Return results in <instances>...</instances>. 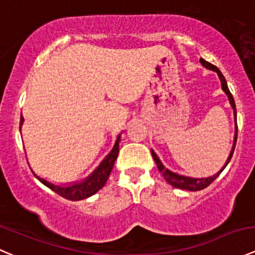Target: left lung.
<instances>
[{
	"instance_id": "8db88e82",
	"label": "left lung",
	"mask_w": 255,
	"mask_h": 255,
	"mask_svg": "<svg viewBox=\"0 0 255 255\" xmlns=\"http://www.w3.org/2000/svg\"><path fill=\"white\" fill-rule=\"evenodd\" d=\"M200 63L203 65V67L208 68V69H212V70H214V72L217 73V74H218L219 79H221V83H222V89H223L224 92H226V94L228 95L229 102H231L232 108H233V109H234V114L237 115L236 103H234L233 95H232V93L229 92L228 85H227V82H226V78L223 77V74H222V73H221V70H219L218 68L216 67V65L211 64V63H208V62H206V60L203 59V58H201ZM236 119H237V118H236ZM237 132H238V130H236V137H234L233 148H232L231 155H229V157H228V160H227V162H226V165H224V167H226V166L228 165V162H229V161H231L232 156H233L234 147H236V142H237ZM151 152H152L153 160H155L156 165H157L158 171H160V172L162 173L163 178H165V180L167 181V182L170 183L171 186H173V187H176V188H181V190H187V191H201V190H203V188L208 187V186H210L211 183H212L213 181L216 180V178L218 177L219 175H221L222 171L224 170V167H223L221 171H219L218 173H217V175L212 176V177H207V178L186 177V176L177 175V173H175V172H172V171H170V170H167V168H165V166H163L162 163H161V161L158 160V157H157V156H156V153L153 152V151H151Z\"/></svg>"
}]
</instances>
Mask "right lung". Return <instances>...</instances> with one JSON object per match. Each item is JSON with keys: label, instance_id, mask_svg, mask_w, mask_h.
I'll use <instances>...</instances> for the list:
<instances>
[{"label": "right lung", "instance_id": "obj_1", "mask_svg": "<svg viewBox=\"0 0 255 255\" xmlns=\"http://www.w3.org/2000/svg\"><path fill=\"white\" fill-rule=\"evenodd\" d=\"M22 122H23V117H21V123H19V130H21V125ZM119 142H120V137H118L117 142H115L114 148L112 150V152L105 157V160L100 163L99 167L82 183H75L73 186H68V187H62V186H55L49 183L48 181H45L44 178L38 177L39 181L45 185L47 187H49L50 190L54 191L55 193H58L59 196H62L63 198L65 200H70V201H79V200H84V198L90 197L94 193H97L100 188L104 187V185L107 183L108 178H109L110 172L113 170V166H114L115 160L118 157V153H119Z\"/></svg>", "mask_w": 255, "mask_h": 255}]
</instances>
